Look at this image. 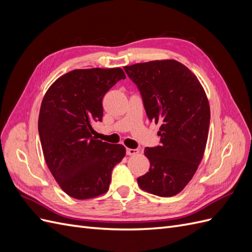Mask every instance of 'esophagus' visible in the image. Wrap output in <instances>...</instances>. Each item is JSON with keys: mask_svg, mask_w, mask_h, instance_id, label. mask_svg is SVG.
Segmentation results:
<instances>
[{"mask_svg": "<svg viewBox=\"0 0 252 252\" xmlns=\"http://www.w3.org/2000/svg\"><path fill=\"white\" fill-rule=\"evenodd\" d=\"M139 152H140L139 149H131V148H127L126 149V154L128 156H135V155H138Z\"/></svg>", "mask_w": 252, "mask_h": 252, "instance_id": "esophagus-1", "label": "esophagus"}]
</instances>
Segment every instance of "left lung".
Returning a JSON list of instances; mask_svg holds the SVG:
<instances>
[{"label":"left lung","instance_id":"left-lung-1","mask_svg":"<svg viewBox=\"0 0 252 252\" xmlns=\"http://www.w3.org/2000/svg\"><path fill=\"white\" fill-rule=\"evenodd\" d=\"M124 69L140 90L149 121L161 124V145L145 149L150 168L138 184L155 195L173 196L192 179L203 158L210 123L207 95L195 75L175 60Z\"/></svg>","mask_w":252,"mask_h":252}]
</instances>
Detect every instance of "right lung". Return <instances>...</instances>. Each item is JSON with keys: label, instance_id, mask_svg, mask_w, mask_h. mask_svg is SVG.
<instances>
[{"label": "right lung", "instance_id": "obj_1", "mask_svg": "<svg viewBox=\"0 0 252 252\" xmlns=\"http://www.w3.org/2000/svg\"><path fill=\"white\" fill-rule=\"evenodd\" d=\"M122 79L121 68L75 69L60 77L45 94L39 116L43 155L60 187L78 200L107 192L111 171L125 157L123 145L96 140L105 94Z\"/></svg>", "mask_w": 252, "mask_h": 252}]
</instances>
